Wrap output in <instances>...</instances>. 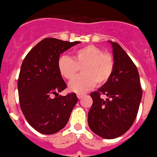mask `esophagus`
Here are the masks:
<instances>
[{"mask_svg":"<svg viewBox=\"0 0 157 157\" xmlns=\"http://www.w3.org/2000/svg\"><path fill=\"white\" fill-rule=\"evenodd\" d=\"M83 97V95L82 94H77V98H78V99H81Z\"/></svg>","mask_w":157,"mask_h":157,"instance_id":"esophagus-1","label":"esophagus"}]
</instances>
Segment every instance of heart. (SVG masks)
<instances>
[{
	"label": "heart",
	"instance_id": "heart-1",
	"mask_svg": "<svg viewBox=\"0 0 157 157\" xmlns=\"http://www.w3.org/2000/svg\"><path fill=\"white\" fill-rule=\"evenodd\" d=\"M72 59L61 55L57 66L59 74L65 80L75 78L82 68V75L74 79L69 84V90L82 94L95 86L96 83L102 86L108 82L114 69V59L110 54L103 53L94 45H87L73 52Z\"/></svg>",
	"mask_w": 157,
	"mask_h": 157
}]
</instances>
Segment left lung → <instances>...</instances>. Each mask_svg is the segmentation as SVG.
I'll list each match as a JSON object with an SVG mask.
<instances>
[{
  "instance_id": "obj_1",
  "label": "left lung",
  "mask_w": 157,
  "mask_h": 157,
  "mask_svg": "<svg viewBox=\"0 0 157 157\" xmlns=\"http://www.w3.org/2000/svg\"><path fill=\"white\" fill-rule=\"evenodd\" d=\"M113 48L114 69L108 82L91 93L92 105L87 121L91 130L108 140L128 131L138 113L142 89L138 70L121 46L109 41ZM107 97L102 99L100 96Z\"/></svg>"
}]
</instances>
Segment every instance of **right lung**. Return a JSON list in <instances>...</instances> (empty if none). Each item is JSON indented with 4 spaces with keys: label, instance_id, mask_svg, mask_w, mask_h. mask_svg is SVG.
Instances as JSON below:
<instances>
[{
    "label": "right lung",
    "instance_id": "right-lung-1",
    "mask_svg": "<svg viewBox=\"0 0 157 157\" xmlns=\"http://www.w3.org/2000/svg\"><path fill=\"white\" fill-rule=\"evenodd\" d=\"M77 44L44 39L23 59L17 82L20 107L28 123L41 134L53 135L64 128L78 101L75 93L59 95L66 83L57 66L60 54Z\"/></svg>",
    "mask_w": 157,
    "mask_h": 157
}]
</instances>
